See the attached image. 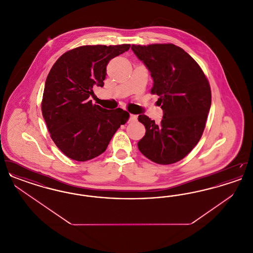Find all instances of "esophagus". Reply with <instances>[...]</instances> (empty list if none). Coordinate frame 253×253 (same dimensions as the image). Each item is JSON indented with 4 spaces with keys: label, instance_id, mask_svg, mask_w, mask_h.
<instances>
[{
    "label": "esophagus",
    "instance_id": "obj_1",
    "mask_svg": "<svg viewBox=\"0 0 253 253\" xmlns=\"http://www.w3.org/2000/svg\"><path fill=\"white\" fill-rule=\"evenodd\" d=\"M136 121V116H134V115L130 114V116H129V120H128V121H129V122H133V121Z\"/></svg>",
    "mask_w": 253,
    "mask_h": 253
}]
</instances>
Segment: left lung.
Returning <instances> with one entry per match:
<instances>
[{"instance_id": "8db88e82", "label": "left lung", "mask_w": 253, "mask_h": 253, "mask_svg": "<svg viewBox=\"0 0 253 253\" xmlns=\"http://www.w3.org/2000/svg\"><path fill=\"white\" fill-rule=\"evenodd\" d=\"M132 50L151 73V92L159 96L157 102L163 110L159 125L138 116L146 132L137 147L157 164L175 163L193 150L204 132L211 104L209 82L198 63L174 44H132Z\"/></svg>"}]
</instances>
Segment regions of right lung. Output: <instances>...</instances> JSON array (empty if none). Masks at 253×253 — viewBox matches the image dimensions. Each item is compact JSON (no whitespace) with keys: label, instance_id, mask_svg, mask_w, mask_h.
<instances>
[{"label":"right lung","instance_id":"right-lung-1","mask_svg":"<svg viewBox=\"0 0 253 253\" xmlns=\"http://www.w3.org/2000/svg\"><path fill=\"white\" fill-rule=\"evenodd\" d=\"M130 44L84 45L61 55L45 81L42 117L52 140L73 160L87 161L105 152L129 114L92 104L93 87L107 75L109 60L128 51Z\"/></svg>","mask_w":253,"mask_h":253}]
</instances>
